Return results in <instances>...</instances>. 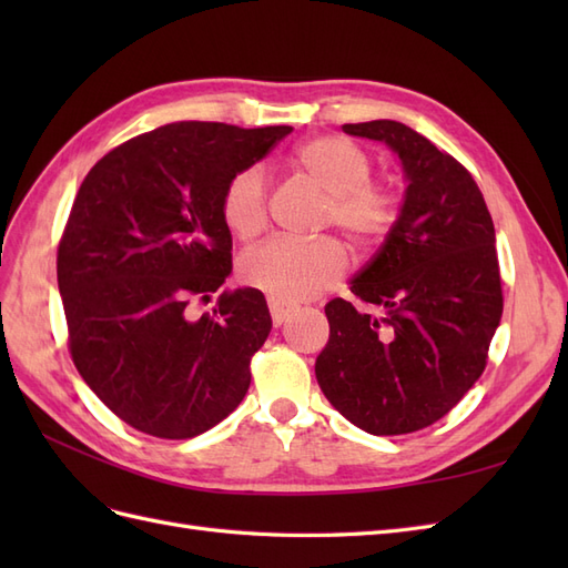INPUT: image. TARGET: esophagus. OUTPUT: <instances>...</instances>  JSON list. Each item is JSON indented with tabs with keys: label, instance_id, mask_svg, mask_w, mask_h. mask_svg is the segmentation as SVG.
Returning a JSON list of instances; mask_svg holds the SVG:
<instances>
[{
	"label": "esophagus",
	"instance_id": "34e87169",
	"mask_svg": "<svg viewBox=\"0 0 568 568\" xmlns=\"http://www.w3.org/2000/svg\"><path fill=\"white\" fill-rule=\"evenodd\" d=\"M267 305H270V315H272V324H274V326H282V324L291 317V313H294L288 305H284V303H280V301H274V298H270Z\"/></svg>",
	"mask_w": 568,
	"mask_h": 568
}]
</instances>
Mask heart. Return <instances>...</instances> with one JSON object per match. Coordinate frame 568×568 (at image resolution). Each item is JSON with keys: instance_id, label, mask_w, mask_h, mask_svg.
<instances>
[{"instance_id": "obj_1", "label": "heart", "mask_w": 568, "mask_h": 568, "mask_svg": "<svg viewBox=\"0 0 568 568\" xmlns=\"http://www.w3.org/2000/svg\"><path fill=\"white\" fill-rule=\"evenodd\" d=\"M298 165L326 194L324 225L367 251L379 246L400 213V199L388 184L372 180L369 153L346 136H317L298 149ZM220 217L239 239H253L267 225V173L263 165L239 170L220 199ZM346 251L334 239L270 242L246 251L239 277L280 303H301L334 286L346 272Z\"/></svg>"}]
</instances>
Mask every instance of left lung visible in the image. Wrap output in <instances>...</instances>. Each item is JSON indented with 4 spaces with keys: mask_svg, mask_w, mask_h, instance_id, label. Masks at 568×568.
Here are the masks:
<instances>
[{
    "mask_svg": "<svg viewBox=\"0 0 568 568\" xmlns=\"http://www.w3.org/2000/svg\"><path fill=\"white\" fill-rule=\"evenodd\" d=\"M343 132L398 153L407 189L386 242L351 284L382 315L343 298L324 305L317 384L363 432L412 434L448 415L486 369L503 317L493 217L469 170L412 128L369 120Z\"/></svg>",
    "mask_w": 568,
    "mask_h": 568,
    "instance_id": "8db88e82",
    "label": "left lung"
}]
</instances>
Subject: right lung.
<instances>
[{
  "mask_svg": "<svg viewBox=\"0 0 568 568\" xmlns=\"http://www.w3.org/2000/svg\"><path fill=\"white\" fill-rule=\"evenodd\" d=\"M294 130L170 123L132 136L82 180L57 255L68 348L115 417L156 438H194L251 386L272 320L257 288L221 291L232 234L220 199L239 170Z\"/></svg>",
  "mask_w": 568,
  "mask_h": 568,
  "instance_id": "right-lung-1",
  "label": "right lung"
}]
</instances>
